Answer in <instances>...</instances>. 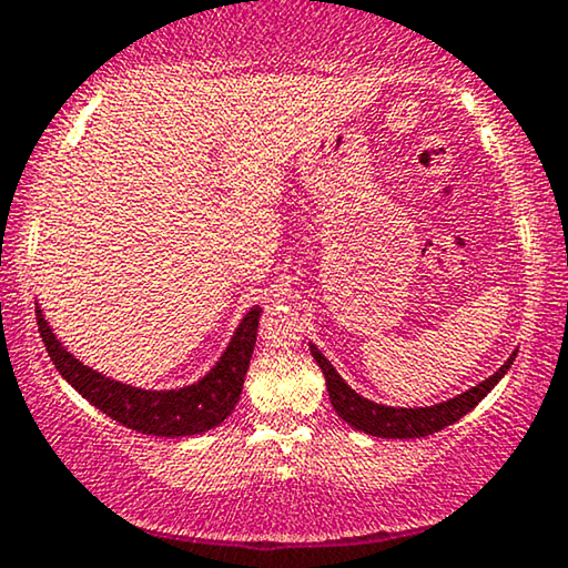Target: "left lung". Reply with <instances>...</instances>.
<instances>
[{"label":"left lung","instance_id":"8db88e82","mask_svg":"<svg viewBox=\"0 0 568 568\" xmlns=\"http://www.w3.org/2000/svg\"><path fill=\"white\" fill-rule=\"evenodd\" d=\"M310 352H313V359L317 362V367L323 369L325 385H328V395H331L333 408H336V414L344 418L346 424H352L354 429L372 434V437H387V439L429 437V434L442 432L445 426L455 424L457 418H463L470 408H476L478 403L494 390V385L507 375V369L511 367V362H515L517 356L515 352L507 362L501 364L499 372H494V375L484 379V383L470 387L468 393L457 395V398L447 403H439V406L390 408V406H379V403H372L367 398H362L359 393H354L352 387L341 379L338 372L333 369V364L317 352V346L310 344Z\"/></svg>","mask_w":568,"mask_h":568}]
</instances>
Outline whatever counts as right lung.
I'll use <instances>...</instances> for the list:
<instances>
[{"label":"right lung","instance_id":"obj_1","mask_svg":"<svg viewBox=\"0 0 568 568\" xmlns=\"http://www.w3.org/2000/svg\"><path fill=\"white\" fill-rule=\"evenodd\" d=\"M258 315L261 307H253L243 317L227 352L196 385L181 387V390H142V387L115 383V379L84 367L59 344L49 323L43 321L41 310H36L45 352L61 377L113 422L134 432L152 434V437H191V434L214 429L232 414L240 393H243L245 372L251 364L255 336H258Z\"/></svg>","mask_w":568,"mask_h":568}]
</instances>
